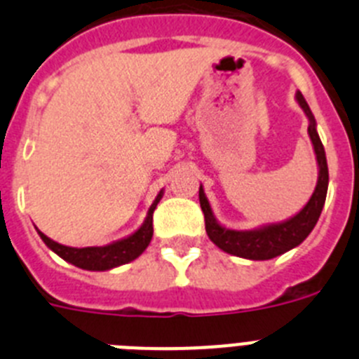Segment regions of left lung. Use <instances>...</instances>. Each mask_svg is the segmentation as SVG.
Masks as SVG:
<instances>
[{
	"label": "left lung",
	"instance_id": "obj_1",
	"mask_svg": "<svg viewBox=\"0 0 359 359\" xmlns=\"http://www.w3.org/2000/svg\"><path fill=\"white\" fill-rule=\"evenodd\" d=\"M297 100L300 107L306 111L307 118H309L307 131H309L311 142L315 145L316 160H318L320 172L315 192H313L306 207L298 212L294 217L287 219L284 223L269 224V226L259 228V230L237 231L223 228L215 221L207 196H205V190H203V187H199V203H201V210L205 214V228H207V233L212 243L219 246L223 252L237 257H244V259H252V261L273 259V257L282 255L287 250L294 248V246L302 243L309 236L311 230L315 228L316 221H318L320 214H322L329 185L327 160H325V151H323V145L320 142L318 133H316L315 116L311 113L306 98L302 97V93H297Z\"/></svg>",
	"mask_w": 359,
	"mask_h": 359
}]
</instances>
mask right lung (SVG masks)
I'll return each instance as SVG.
<instances>
[{"label": "right lung", "instance_id": "add662e5", "mask_svg": "<svg viewBox=\"0 0 359 359\" xmlns=\"http://www.w3.org/2000/svg\"><path fill=\"white\" fill-rule=\"evenodd\" d=\"M161 199V192L154 203L149 208L147 219L142 224L138 231H135L131 237L122 241H116L107 246H90V248H69V246H62V244L55 243L50 237H46L43 231H39L41 239L50 250L57 253V255L65 259V261L72 262L73 266L82 269H90V271H104V269L116 268L120 264H128V262L135 261L136 257L142 255L144 250L147 248L149 243L152 239V212L156 208L158 201Z\"/></svg>", "mask_w": 359, "mask_h": 359}]
</instances>
